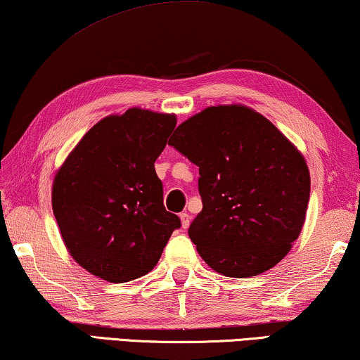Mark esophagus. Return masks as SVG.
I'll list each match as a JSON object with an SVG mask.
<instances>
[{
    "label": "esophagus",
    "mask_w": 360,
    "mask_h": 360,
    "mask_svg": "<svg viewBox=\"0 0 360 360\" xmlns=\"http://www.w3.org/2000/svg\"><path fill=\"white\" fill-rule=\"evenodd\" d=\"M179 219H181V226L184 228V229H187L189 228V224H191V217L187 213H181L179 214Z\"/></svg>",
    "instance_id": "esophagus-1"
}]
</instances>
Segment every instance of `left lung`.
<instances>
[{
    "instance_id": "1",
    "label": "left lung",
    "mask_w": 360,
    "mask_h": 360,
    "mask_svg": "<svg viewBox=\"0 0 360 360\" xmlns=\"http://www.w3.org/2000/svg\"><path fill=\"white\" fill-rule=\"evenodd\" d=\"M169 146L198 166L202 212L189 238L219 275L250 278L281 262L307 214L310 173L300 150L249 106H208Z\"/></svg>"
}]
</instances>
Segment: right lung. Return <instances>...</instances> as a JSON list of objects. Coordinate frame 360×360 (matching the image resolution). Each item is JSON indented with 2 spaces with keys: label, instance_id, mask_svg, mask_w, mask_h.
<instances>
[{
  "label": "right lung",
  "instance_id": "obj_1",
  "mask_svg": "<svg viewBox=\"0 0 360 360\" xmlns=\"http://www.w3.org/2000/svg\"><path fill=\"white\" fill-rule=\"evenodd\" d=\"M176 121L139 106L106 116L56 171L51 207L63 243L94 276L126 283L147 275L181 226L155 173Z\"/></svg>",
  "mask_w": 360,
  "mask_h": 360
}]
</instances>
